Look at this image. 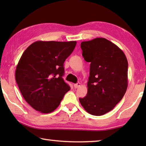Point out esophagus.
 <instances>
[{
    "instance_id": "34e87169",
    "label": "esophagus",
    "mask_w": 146,
    "mask_h": 146,
    "mask_svg": "<svg viewBox=\"0 0 146 146\" xmlns=\"http://www.w3.org/2000/svg\"><path fill=\"white\" fill-rule=\"evenodd\" d=\"M80 86V82H78L75 84H74V88H78Z\"/></svg>"
}]
</instances>
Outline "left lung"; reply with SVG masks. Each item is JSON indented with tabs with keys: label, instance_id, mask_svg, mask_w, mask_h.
<instances>
[{
	"label": "left lung",
	"instance_id": "obj_1",
	"mask_svg": "<svg viewBox=\"0 0 146 146\" xmlns=\"http://www.w3.org/2000/svg\"><path fill=\"white\" fill-rule=\"evenodd\" d=\"M84 60L90 62L88 93L79 101L91 115L101 116L122 100L127 88L128 63L118 47L104 38L80 44Z\"/></svg>",
	"mask_w": 146,
	"mask_h": 146
}]
</instances>
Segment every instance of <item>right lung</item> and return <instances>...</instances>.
<instances>
[{
    "instance_id": "right-lung-1",
    "label": "right lung",
    "mask_w": 146,
    "mask_h": 146,
    "mask_svg": "<svg viewBox=\"0 0 146 146\" xmlns=\"http://www.w3.org/2000/svg\"><path fill=\"white\" fill-rule=\"evenodd\" d=\"M76 44V41H36L22 55L16 68V82L34 110L53 112L70 90L62 78L64 63Z\"/></svg>"
}]
</instances>
